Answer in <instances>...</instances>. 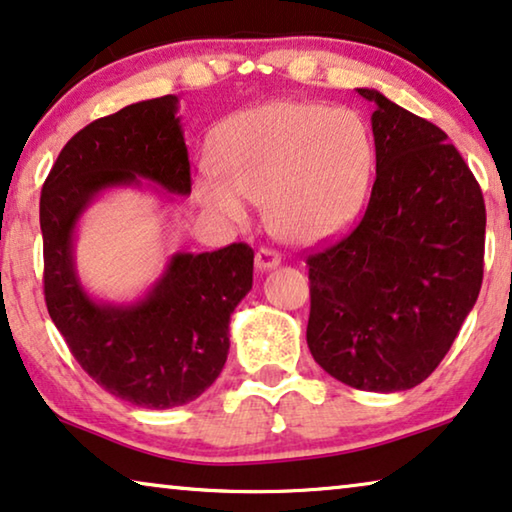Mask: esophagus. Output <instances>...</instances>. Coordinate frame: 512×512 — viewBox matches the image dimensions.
I'll list each match as a JSON object with an SVG mask.
<instances>
[{
    "label": "esophagus",
    "instance_id": "obj_1",
    "mask_svg": "<svg viewBox=\"0 0 512 512\" xmlns=\"http://www.w3.org/2000/svg\"><path fill=\"white\" fill-rule=\"evenodd\" d=\"M280 259L282 257L276 253V250L259 248L255 255V266H257V271H269V269H276V266L280 264Z\"/></svg>",
    "mask_w": 512,
    "mask_h": 512
}]
</instances>
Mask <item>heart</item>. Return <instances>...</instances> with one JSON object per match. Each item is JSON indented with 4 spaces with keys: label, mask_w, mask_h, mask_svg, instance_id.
Segmentation results:
<instances>
[{
    "label": "heart",
    "mask_w": 512,
    "mask_h": 512,
    "mask_svg": "<svg viewBox=\"0 0 512 512\" xmlns=\"http://www.w3.org/2000/svg\"><path fill=\"white\" fill-rule=\"evenodd\" d=\"M216 177L195 193L209 211L246 223L250 202L266 204L271 230L292 243H319L356 223L368 202L375 144L349 110L271 103L225 121L213 137Z\"/></svg>",
    "instance_id": "b5f03b06"
}]
</instances>
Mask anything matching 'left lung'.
Segmentation results:
<instances>
[{
  "instance_id": "left-lung-1",
  "label": "left lung",
  "mask_w": 512,
  "mask_h": 512,
  "mask_svg": "<svg viewBox=\"0 0 512 512\" xmlns=\"http://www.w3.org/2000/svg\"><path fill=\"white\" fill-rule=\"evenodd\" d=\"M377 179L361 223L305 259L310 354L342 384L395 393L444 361L483 282L485 202L448 135L375 89Z\"/></svg>"
}]
</instances>
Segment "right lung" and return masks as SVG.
<instances>
[{
    "instance_id": "1",
    "label": "right lung",
    "mask_w": 512,
    "mask_h": 512,
    "mask_svg": "<svg viewBox=\"0 0 512 512\" xmlns=\"http://www.w3.org/2000/svg\"><path fill=\"white\" fill-rule=\"evenodd\" d=\"M177 103L160 96L91 121L66 142L41 190L52 322L98 386L144 409L181 407L216 381L230 352V315L253 287L248 243L172 255L163 278L131 305L94 301L75 273V225L103 190L147 179L167 193H190Z\"/></svg>"
}]
</instances>
